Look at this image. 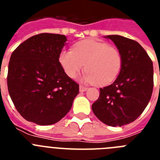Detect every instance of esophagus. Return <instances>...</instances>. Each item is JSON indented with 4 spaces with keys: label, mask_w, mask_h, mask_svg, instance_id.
I'll use <instances>...</instances> for the list:
<instances>
[{
    "label": "esophagus",
    "mask_w": 160,
    "mask_h": 160,
    "mask_svg": "<svg viewBox=\"0 0 160 160\" xmlns=\"http://www.w3.org/2000/svg\"><path fill=\"white\" fill-rule=\"evenodd\" d=\"M87 87H83V86H80L79 87V90H80V92H84V91H86V90H87Z\"/></svg>",
    "instance_id": "1"
}]
</instances>
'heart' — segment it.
Wrapping results in <instances>:
<instances>
[{
    "label": "heart",
    "mask_w": 160,
    "mask_h": 160,
    "mask_svg": "<svg viewBox=\"0 0 160 160\" xmlns=\"http://www.w3.org/2000/svg\"><path fill=\"white\" fill-rule=\"evenodd\" d=\"M59 62L70 78H75L84 69L82 80L100 86L110 84L118 77L122 64V55L114 46L95 40H84L75 44L73 50L62 49Z\"/></svg>",
    "instance_id": "1"
}]
</instances>
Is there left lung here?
I'll list each match as a JSON object with an SVG mask.
<instances>
[{
    "mask_svg": "<svg viewBox=\"0 0 160 160\" xmlns=\"http://www.w3.org/2000/svg\"><path fill=\"white\" fill-rule=\"evenodd\" d=\"M122 55L121 70L115 81L100 88L92 111L103 123L122 127L134 122L145 110L153 90V63L137 42L108 35Z\"/></svg>",
    "mask_w": 160,
    "mask_h": 160,
    "instance_id": "1",
    "label": "left lung"
}]
</instances>
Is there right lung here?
<instances>
[{"label":"right lung","mask_w":160,"mask_h":160,"mask_svg":"<svg viewBox=\"0 0 160 160\" xmlns=\"http://www.w3.org/2000/svg\"><path fill=\"white\" fill-rule=\"evenodd\" d=\"M65 35L40 33L17 48L8 63L7 84L14 106L25 119L51 125L66 116L79 93L78 84L59 62Z\"/></svg>","instance_id":"1"}]
</instances>
